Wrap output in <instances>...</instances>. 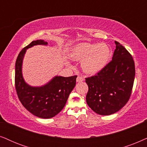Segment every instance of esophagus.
Here are the masks:
<instances>
[{"mask_svg": "<svg viewBox=\"0 0 147 147\" xmlns=\"http://www.w3.org/2000/svg\"><path fill=\"white\" fill-rule=\"evenodd\" d=\"M76 81H77V83H80V82L83 81L84 79L82 77H81V76H78V77H77V80H76Z\"/></svg>", "mask_w": 147, "mask_h": 147, "instance_id": "esophagus-1", "label": "esophagus"}]
</instances>
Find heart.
Listing matches in <instances>:
<instances>
[{"label": "heart", "instance_id": "obj_1", "mask_svg": "<svg viewBox=\"0 0 147 147\" xmlns=\"http://www.w3.org/2000/svg\"><path fill=\"white\" fill-rule=\"evenodd\" d=\"M111 55L108 45L81 43L70 50L69 56L73 60L82 62V68L87 74H95L107 65Z\"/></svg>", "mask_w": 147, "mask_h": 147}]
</instances>
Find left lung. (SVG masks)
<instances>
[{"mask_svg": "<svg viewBox=\"0 0 147 147\" xmlns=\"http://www.w3.org/2000/svg\"><path fill=\"white\" fill-rule=\"evenodd\" d=\"M112 60L97 75L85 79L89 90L86 101L95 113L107 116L117 112L128 102L135 77L132 56L115 42Z\"/></svg>", "mask_w": 147, "mask_h": 147, "instance_id": "left-lung-1", "label": "left lung"}]
</instances>
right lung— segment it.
<instances>
[{
  "label": "right lung",
  "mask_w": 147,
  "mask_h": 147,
  "mask_svg": "<svg viewBox=\"0 0 147 147\" xmlns=\"http://www.w3.org/2000/svg\"><path fill=\"white\" fill-rule=\"evenodd\" d=\"M36 45H48L42 40L33 41L17 56L15 63V89L22 105L29 112L41 118H51L64 108L70 93L75 87L77 76H56L46 85L31 87L25 81L22 64L26 50Z\"/></svg>",
  "instance_id": "right-lung-1"
}]
</instances>
